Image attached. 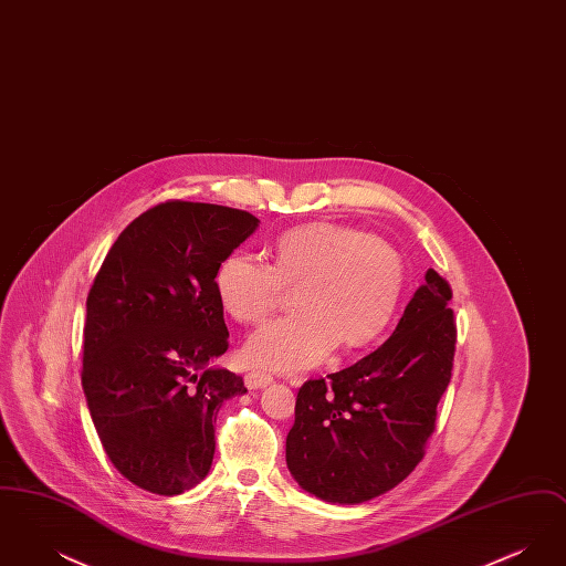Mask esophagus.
<instances>
[{
	"mask_svg": "<svg viewBox=\"0 0 566 566\" xmlns=\"http://www.w3.org/2000/svg\"><path fill=\"white\" fill-rule=\"evenodd\" d=\"M273 381V377L265 371H250L243 376V384L250 388V390H259V388H265L268 384Z\"/></svg>",
	"mask_w": 566,
	"mask_h": 566,
	"instance_id": "1",
	"label": "esophagus"
}]
</instances>
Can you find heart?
I'll use <instances>...</instances> for the list:
<instances>
[{
  "mask_svg": "<svg viewBox=\"0 0 566 566\" xmlns=\"http://www.w3.org/2000/svg\"><path fill=\"white\" fill-rule=\"evenodd\" d=\"M403 284V259L390 243L337 222L284 231L271 245V265L231 254L214 273L218 303L238 323H263L286 291H296L301 310L261 326L242 348L250 367L284 374L318 365L339 342H376L399 310Z\"/></svg>",
  "mask_w": 566,
  "mask_h": 566,
  "instance_id": "heart-1",
  "label": "heart"
}]
</instances>
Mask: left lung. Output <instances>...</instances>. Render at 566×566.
I'll return each instance as SVG.
<instances>
[{
	"instance_id": "left-lung-1",
	"label": "left lung",
	"mask_w": 566,
	"mask_h": 566,
	"mask_svg": "<svg viewBox=\"0 0 566 566\" xmlns=\"http://www.w3.org/2000/svg\"><path fill=\"white\" fill-rule=\"evenodd\" d=\"M388 342L296 392L286 464L326 503L356 505L401 484L424 458L457 350L452 289L434 270Z\"/></svg>"
}]
</instances>
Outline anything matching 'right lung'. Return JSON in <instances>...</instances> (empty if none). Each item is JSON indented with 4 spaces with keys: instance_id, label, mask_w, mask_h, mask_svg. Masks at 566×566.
<instances>
[{
    "instance_id": "obj_1",
    "label": "right lung",
    "mask_w": 566,
    "mask_h": 566,
    "mask_svg": "<svg viewBox=\"0 0 566 566\" xmlns=\"http://www.w3.org/2000/svg\"><path fill=\"white\" fill-rule=\"evenodd\" d=\"M259 218L214 203L165 201L118 235L86 296L82 388L112 464L174 496L214 458L216 413L243 379L208 367L229 348L218 265Z\"/></svg>"
}]
</instances>
